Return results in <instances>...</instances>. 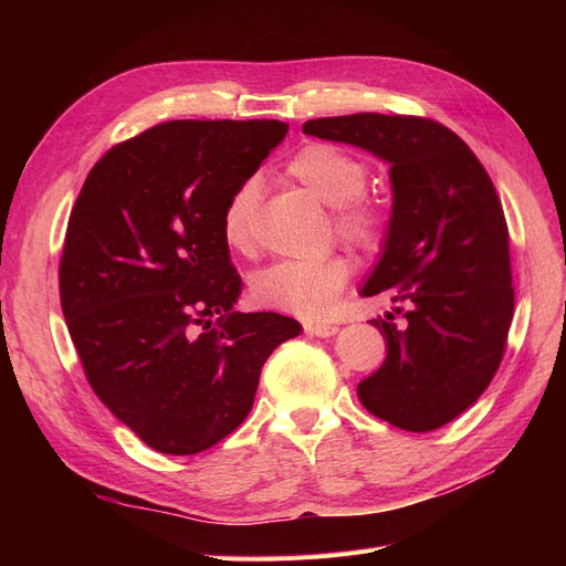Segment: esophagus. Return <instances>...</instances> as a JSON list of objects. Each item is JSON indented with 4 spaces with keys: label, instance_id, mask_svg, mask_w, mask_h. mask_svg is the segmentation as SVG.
<instances>
[{
    "label": "esophagus",
    "instance_id": "obj_1",
    "mask_svg": "<svg viewBox=\"0 0 566 566\" xmlns=\"http://www.w3.org/2000/svg\"><path fill=\"white\" fill-rule=\"evenodd\" d=\"M304 333H306V335H316V337H331V335L337 333V323L306 321V323H304Z\"/></svg>",
    "mask_w": 566,
    "mask_h": 566
}]
</instances>
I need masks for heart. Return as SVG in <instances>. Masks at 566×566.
<instances>
[{
  "label": "heart",
  "mask_w": 566,
  "mask_h": 566,
  "mask_svg": "<svg viewBox=\"0 0 566 566\" xmlns=\"http://www.w3.org/2000/svg\"><path fill=\"white\" fill-rule=\"evenodd\" d=\"M285 172L335 208L333 224L342 241L364 252L385 245L389 212L382 202L364 196L368 172L361 160L331 144H306L290 158ZM256 202L260 186L248 179L233 188L221 210V238L238 254H250L256 245ZM347 279L349 264L345 256L283 260L256 273L252 297L269 310L318 318L333 312Z\"/></svg>",
  "instance_id": "b5f03b06"
}]
</instances>
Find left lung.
Instances as JSON below:
<instances>
[{
    "label": "left lung",
    "mask_w": 566,
    "mask_h": 566,
    "mask_svg": "<svg viewBox=\"0 0 566 566\" xmlns=\"http://www.w3.org/2000/svg\"><path fill=\"white\" fill-rule=\"evenodd\" d=\"M302 132L389 165V233L361 295L387 293L403 318L370 321L387 356L356 394L406 432L437 430L482 397L505 352L515 290L499 193L470 146L434 119L356 113Z\"/></svg>",
    "instance_id": "8db88e82"
}]
</instances>
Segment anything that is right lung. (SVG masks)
Instances as JSON below:
<instances>
[{
  "label": "right lung",
  "mask_w": 566,
  "mask_h": 566,
  "mask_svg": "<svg viewBox=\"0 0 566 566\" xmlns=\"http://www.w3.org/2000/svg\"><path fill=\"white\" fill-rule=\"evenodd\" d=\"M287 134L279 119H172L113 146L67 219L61 310L96 397L150 449L193 455L241 424L300 323L233 312L221 210Z\"/></svg>",
  "instance_id": "obj_1"
}]
</instances>
